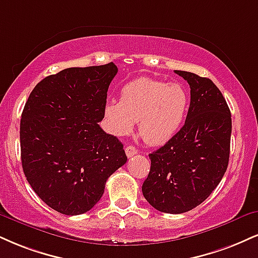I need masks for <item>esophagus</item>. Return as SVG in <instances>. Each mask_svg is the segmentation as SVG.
Returning <instances> with one entry per match:
<instances>
[{"mask_svg": "<svg viewBox=\"0 0 258 258\" xmlns=\"http://www.w3.org/2000/svg\"><path fill=\"white\" fill-rule=\"evenodd\" d=\"M125 153L127 155V157H132L133 155H136L138 153V150L133 147V145H128V147H126V149H125Z\"/></svg>", "mask_w": 258, "mask_h": 258, "instance_id": "1", "label": "esophagus"}]
</instances>
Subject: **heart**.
<instances>
[{"label":"heart","mask_w":258,"mask_h":258,"mask_svg":"<svg viewBox=\"0 0 258 258\" xmlns=\"http://www.w3.org/2000/svg\"><path fill=\"white\" fill-rule=\"evenodd\" d=\"M187 108L188 95L182 85L138 78L121 89L119 102H107L104 117L113 135H128L138 122L141 137L148 144L161 145L176 135Z\"/></svg>","instance_id":"b5f03b06"}]
</instances>
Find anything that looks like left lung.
I'll use <instances>...</instances> for the list:
<instances>
[{
	"label": "left lung",
	"mask_w": 258,
	"mask_h": 258,
	"mask_svg": "<svg viewBox=\"0 0 258 258\" xmlns=\"http://www.w3.org/2000/svg\"><path fill=\"white\" fill-rule=\"evenodd\" d=\"M188 83L191 102L184 126L149 155L143 196L159 212L181 214L204 202L228 166L232 119L227 102L212 80L175 71Z\"/></svg>",
	"instance_id": "1"
}]
</instances>
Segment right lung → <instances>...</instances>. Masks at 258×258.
I'll return each instance as SVG.
<instances>
[{
    "label": "right lung",
    "instance_id": "1",
    "mask_svg": "<svg viewBox=\"0 0 258 258\" xmlns=\"http://www.w3.org/2000/svg\"><path fill=\"white\" fill-rule=\"evenodd\" d=\"M116 73L113 62L66 68L40 80L24 107L25 176L46 206L64 215L89 212L127 161L122 143L98 125Z\"/></svg>",
    "mask_w": 258,
    "mask_h": 258
}]
</instances>
